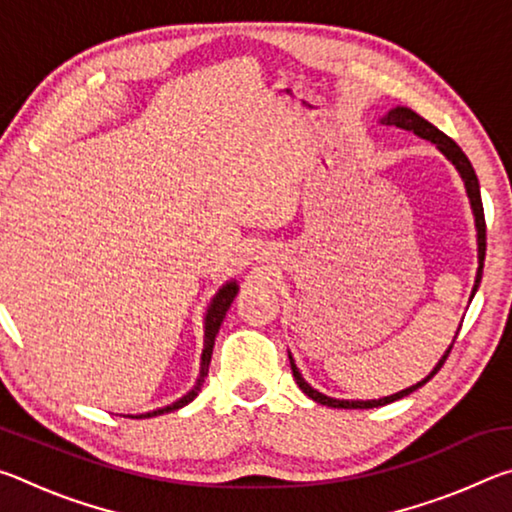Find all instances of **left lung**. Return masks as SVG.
Returning a JSON list of instances; mask_svg holds the SVG:
<instances>
[{
    "label": "left lung",
    "instance_id": "8db88e82",
    "mask_svg": "<svg viewBox=\"0 0 512 512\" xmlns=\"http://www.w3.org/2000/svg\"><path fill=\"white\" fill-rule=\"evenodd\" d=\"M379 121H381V124H386V126L402 128V131H409V133H413V135L422 137V140L436 144V149H438L440 153H443L449 162L454 164L456 171H458V176H461L463 185H465V192H467V198H470V207H472L474 225H476V246H479V268H476V280H474L472 296H470V300H472L476 289H479V284H481L483 259H485V216H483L479 178H476L472 162L467 160V155L461 151V146H458V144L452 140V137H447L443 131H438L436 126L429 124L427 119L420 117L418 112H413L411 108L395 106V108L388 110L386 115L381 117ZM458 329H461V325H458ZM456 336H458V332H456ZM456 336H454V341H456ZM454 341H452V345H454ZM452 345H449V348H447L445 354H443V359H440V361L436 363V366H433V370H431L429 375L424 377L422 381H418V384H413V386H409V388H404V391H400V393H393V395H388V397H379V400H336V397H329V395H325V393L316 391V388L311 386V384H307L305 377L300 375V370H298V366H296V361H293L291 352H289V361H291L293 379H296V384L300 386V391L305 393L307 397H311V400H314V402L323 404V406H332V409H375V406H384V404H391V402H395V400H402V397L411 395L413 391H418L420 386L427 384V381H429L433 375H436V372H438L440 368H443L445 359L449 357V352H452Z\"/></svg>",
    "mask_w": 512,
    "mask_h": 512
}]
</instances>
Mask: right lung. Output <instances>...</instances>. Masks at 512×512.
I'll return each instance as SVG.
<instances>
[{
	"label": "right lung",
	"instance_id": "obj_1",
	"mask_svg": "<svg viewBox=\"0 0 512 512\" xmlns=\"http://www.w3.org/2000/svg\"><path fill=\"white\" fill-rule=\"evenodd\" d=\"M237 293H239L237 280L225 282L223 287H221L219 291H216V296L212 298L210 307H207V314H205V343H203V354H201V372H198V379H196V384H194L192 391L180 397V400L171 402L169 406H162V409H155V411H149V413H140V415H128V418H155V415H162V413H171V411L183 409V406H187L189 402L194 400V397L198 395V391H201L203 381H205V377H207V370H210L212 348H214L216 334H219V327H221V323H223L225 314H228V309H230L232 300H235Z\"/></svg>",
	"mask_w": 512,
	"mask_h": 512
}]
</instances>
